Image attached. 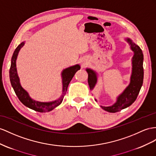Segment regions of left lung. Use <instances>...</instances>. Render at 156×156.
<instances>
[{
    "label": "left lung",
    "instance_id": "8db88e82",
    "mask_svg": "<svg viewBox=\"0 0 156 156\" xmlns=\"http://www.w3.org/2000/svg\"><path fill=\"white\" fill-rule=\"evenodd\" d=\"M126 41L129 43L131 49L134 55L133 58V73L130 78V83L126 88L117 98V100L114 105L109 107L101 106L102 109L110 113H116L123 109L126 108L135 101L141 89L143 83L144 69H143V53L140 48L136 45L129 38ZM88 74V80L90 90H93L97 82L96 73L92 70L87 69ZM96 101V99H95Z\"/></svg>",
    "mask_w": 156,
    "mask_h": 156
}]
</instances>
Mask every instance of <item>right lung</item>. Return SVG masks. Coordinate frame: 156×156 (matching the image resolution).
<instances>
[{
    "label": "right lung",
    "instance_id": "1",
    "mask_svg": "<svg viewBox=\"0 0 156 156\" xmlns=\"http://www.w3.org/2000/svg\"><path fill=\"white\" fill-rule=\"evenodd\" d=\"M23 45H24V42H22L16 47V49H15L12 55V57L11 59V66L9 74L12 86L15 93L16 94L18 99H20V101L26 107H29V108L34 111H38V112L40 113H45L47 112V111H50L55 109L56 107H57L62 103L63 98L66 94L69 83L70 82L71 80L73 79L76 73L80 69V66L78 65H76L73 66H70L69 68H67V69L62 71V94L61 98H59L57 100L52 102L45 103L35 101L29 96V95L27 94V91L22 88L20 83V80L17 74L16 61L18 52L23 46Z\"/></svg>",
    "mask_w": 156,
    "mask_h": 156
}]
</instances>
